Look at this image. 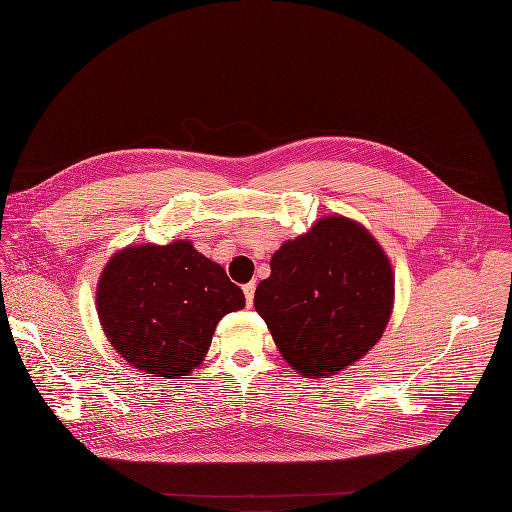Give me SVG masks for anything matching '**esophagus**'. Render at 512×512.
<instances>
[{
	"mask_svg": "<svg viewBox=\"0 0 512 512\" xmlns=\"http://www.w3.org/2000/svg\"><path fill=\"white\" fill-rule=\"evenodd\" d=\"M242 292H245V299H247V305L251 307L253 305V297H255V282H249L242 286Z\"/></svg>",
	"mask_w": 512,
	"mask_h": 512,
	"instance_id": "1",
	"label": "esophagus"
}]
</instances>
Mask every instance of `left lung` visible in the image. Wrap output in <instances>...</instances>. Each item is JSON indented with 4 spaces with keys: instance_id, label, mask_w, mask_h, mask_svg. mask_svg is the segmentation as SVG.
Wrapping results in <instances>:
<instances>
[{
    "instance_id": "left-lung-1",
    "label": "left lung",
    "mask_w": 512,
    "mask_h": 512,
    "mask_svg": "<svg viewBox=\"0 0 512 512\" xmlns=\"http://www.w3.org/2000/svg\"><path fill=\"white\" fill-rule=\"evenodd\" d=\"M255 309L284 361L324 378L371 351L394 305L392 265L380 242L344 215L317 220L274 253Z\"/></svg>"
}]
</instances>
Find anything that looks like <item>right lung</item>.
I'll use <instances>...</instances> for the list:
<instances>
[{
  "mask_svg": "<svg viewBox=\"0 0 512 512\" xmlns=\"http://www.w3.org/2000/svg\"><path fill=\"white\" fill-rule=\"evenodd\" d=\"M242 307V290L191 240L126 247L107 261L97 284L107 340L155 378L178 380L197 369L218 321Z\"/></svg>",
  "mask_w": 512,
  "mask_h": 512,
  "instance_id": "right-lung-1",
  "label": "right lung"
}]
</instances>
